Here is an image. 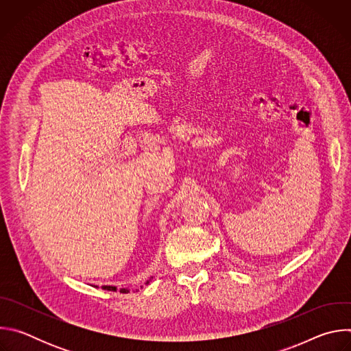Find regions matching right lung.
<instances>
[{"instance_id": "add662e5", "label": "right lung", "mask_w": 351, "mask_h": 351, "mask_svg": "<svg viewBox=\"0 0 351 351\" xmlns=\"http://www.w3.org/2000/svg\"><path fill=\"white\" fill-rule=\"evenodd\" d=\"M149 280H152V279H149ZM149 280H147V283H149ZM103 289L111 290V291H117L115 286H103ZM128 291H129V289H121V293H128Z\"/></svg>"}]
</instances>
